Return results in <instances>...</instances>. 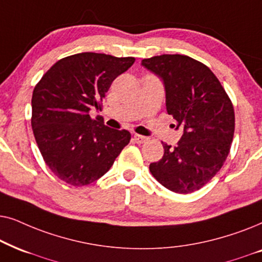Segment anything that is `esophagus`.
I'll return each instance as SVG.
<instances>
[{
  "label": "esophagus",
  "mask_w": 262,
  "mask_h": 262,
  "mask_svg": "<svg viewBox=\"0 0 262 262\" xmlns=\"http://www.w3.org/2000/svg\"><path fill=\"white\" fill-rule=\"evenodd\" d=\"M133 138H134V141L137 142V144H144L145 141H147V138L142 137V135H139V134H135Z\"/></svg>",
  "instance_id": "1"
}]
</instances>
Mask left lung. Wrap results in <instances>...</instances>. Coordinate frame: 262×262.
<instances>
[{
	"label": "left lung",
	"instance_id": "left-lung-1",
	"mask_svg": "<svg viewBox=\"0 0 262 262\" xmlns=\"http://www.w3.org/2000/svg\"><path fill=\"white\" fill-rule=\"evenodd\" d=\"M162 79L167 114L182 128L177 146L164 144V156L149 164L160 184L179 194L200 189L222 169L235 132L230 98L212 71L184 55H160L141 61Z\"/></svg>",
	"mask_w": 262,
	"mask_h": 262
}]
</instances>
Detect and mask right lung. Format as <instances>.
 <instances>
[{
    "label": "right lung",
    "instance_id": "add662e5",
    "mask_svg": "<svg viewBox=\"0 0 262 262\" xmlns=\"http://www.w3.org/2000/svg\"><path fill=\"white\" fill-rule=\"evenodd\" d=\"M134 57L81 52L57 61L32 95V124L38 148L58 179L74 187L100 179L129 144L130 133L106 127L90 111L111 82L128 71Z\"/></svg>",
    "mask_w": 262,
    "mask_h": 262
}]
</instances>
